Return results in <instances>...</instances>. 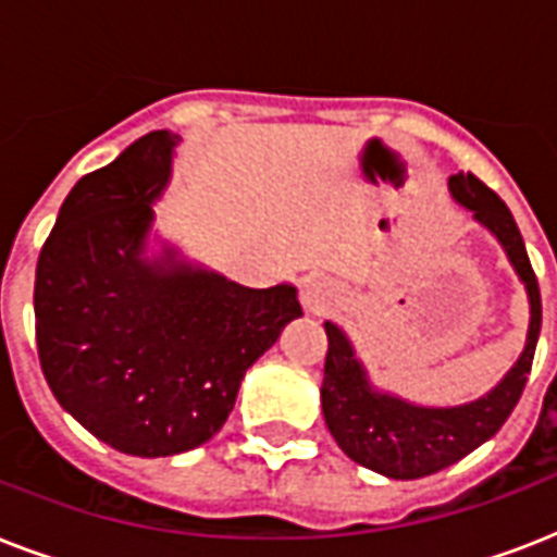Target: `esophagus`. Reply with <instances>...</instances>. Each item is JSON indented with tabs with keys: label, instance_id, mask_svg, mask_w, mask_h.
<instances>
[{
	"label": "esophagus",
	"instance_id": "34e87169",
	"mask_svg": "<svg viewBox=\"0 0 557 557\" xmlns=\"http://www.w3.org/2000/svg\"><path fill=\"white\" fill-rule=\"evenodd\" d=\"M335 288L326 283V280H306L304 292H300V300H304V309L309 314H323L330 312L332 304H335Z\"/></svg>",
	"mask_w": 557,
	"mask_h": 557
}]
</instances>
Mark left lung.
<instances>
[{"instance_id": "obj_1", "label": "left lung", "mask_w": 557, "mask_h": 557, "mask_svg": "<svg viewBox=\"0 0 557 557\" xmlns=\"http://www.w3.org/2000/svg\"><path fill=\"white\" fill-rule=\"evenodd\" d=\"M450 196L474 213V219L503 245L511 269L529 297L527 347L506 375L485 396L466 405L433 407L413 405L407 398L379 389L367 375V367L352 349V341L338 323L326 321V367H323L321 405L326 428L338 448L352 462L389 480H419L454 466L471 450L488 442L509 419L535 358L541 335V288L529 262L527 245L511 210L494 190L468 176L448 178Z\"/></svg>"}]
</instances>
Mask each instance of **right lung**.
Returning <instances> with one entry per match:
<instances>
[{"label": "right lung", "mask_w": 557, "mask_h": 557, "mask_svg": "<svg viewBox=\"0 0 557 557\" xmlns=\"http://www.w3.org/2000/svg\"><path fill=\"white\" fill-rule=\"evenodd\" d=\"M176 144L156 129L83 176L34 283L48 387L91 436L129 457H173L219 433L248 367L304 314L292 283L239 286L170 243L147 253Z\"/></svg>", "instance_id": "right-lung-1"}]
</instances>
